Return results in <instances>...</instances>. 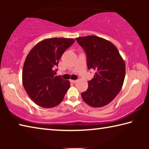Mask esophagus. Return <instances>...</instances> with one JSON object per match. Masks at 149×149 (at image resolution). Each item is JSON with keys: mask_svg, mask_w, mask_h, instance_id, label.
Listing matches in <instances>:
<instances>
[{"mask_svg": "<svg viewBox=\"0 0 149 149\" xmlns=\"http://www.w3.org/2000/svg\"><path fill=\"white\" fill-rule=\"evenodd\" d=\"M70 81H71L72 84H75V83H76L77 81V80H72V79H71V80H70Z\"/></svg>", "mask_w": 149, "mask_h": 149, "instance_id": "obj_1", "label": "esophagus"}]
</instances>
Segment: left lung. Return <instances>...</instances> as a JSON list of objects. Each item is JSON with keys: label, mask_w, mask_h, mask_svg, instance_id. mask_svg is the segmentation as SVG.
I'll return each instance as SVG.
<instances>
[{"label": "left lung", "mask_w": 149, "mask_h": 149, "mask_svg": "<svg viewBox=\"0 0 149 149\" xmlns=\"http://www.w3.org/2000/svg\"><path fill=\"white\" fill-rule=\"evenodd\" d=\"M87 54L88 69L96 71L81 93L84 101L94 108L112 102L120 91L125 75V65L114 44L95 35L75 38Z\"/></svg>", "instance_id": "1"}]
</instances>
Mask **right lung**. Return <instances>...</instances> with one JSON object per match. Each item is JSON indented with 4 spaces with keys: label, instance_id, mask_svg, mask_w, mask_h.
Returning <instances> with one entry per match:
<instances>
[{
    "label": "right lung",
    "instance_id": "right-lung-1",
    "mask_svg": "<svg viewBox=\"0 0 149 149\" xmlns=\"http://www.w3.org/2000/svg\"><path fill=\"white\" fill-rule=\"evenodd\" d=\"M75 42L71 38H50L32 48L24 62L22 83L35 104L43 108L58 105L70 87L68 80L55 76L62 54Z\"/></svg>",
    "mask_w": 149,
    "mask_h": 149
}]
</instances>
